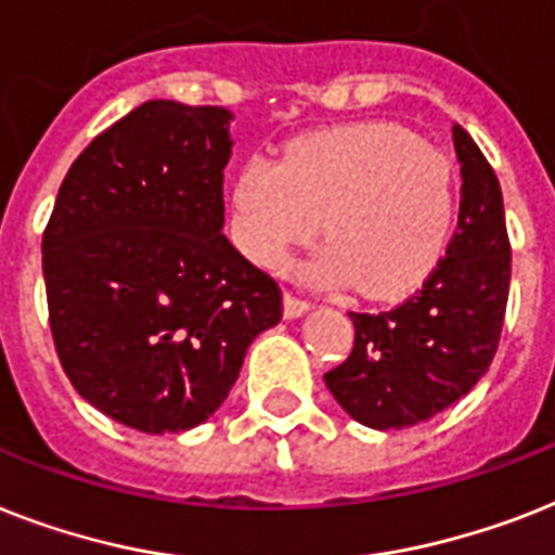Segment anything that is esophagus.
<instances>
[{
    "label": "esophagus",
    "instance_id": "34e87169",
    "mask_svg": "<svg viewBox=\"0 0 555 555\" xmlns=\"http://www.w3.org/2000/svg\"><path fill=\"white\" fill-rule=\"evenodd\" d=\"M310 310V301L293 296V293H285V319H299Z\"/></svg>",
    "mask_w": 555,
    "mask_h": 555
}]
</instances>
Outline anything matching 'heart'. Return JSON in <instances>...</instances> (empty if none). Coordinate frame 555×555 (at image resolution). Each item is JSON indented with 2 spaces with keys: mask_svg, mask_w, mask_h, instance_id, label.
Listing matches in <instances>:
<instances>
[{
  "mask_svg": "<svg viewBox=\"0 0 555 555\" xmlns=\"http://www.w3.org/2000/svg\"><path fill=\"white\" fill-rule=\"evenodd\" d=\"M324 219L331 245L305 268L313 282L371 299L416 291L448 250L456 193L448 159L396 125H350L247 159L231 191V236L262 268H285Z\"/></svg>",
  "mask_w": 555,
  "mask_h": 555,
  "instance_id": "1",
  "label": "heart"
}]
</instances>
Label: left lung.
<instances>
[{
	"label": "left lung",
	"instance_id": "left-lung-1",
	"mask_svg": "<svg viewBox=\"0 0 555 555\" xmlns=\"http://www.w3.org/2000/svg\"><path fill=\"white\" fill-rule=\"evenodd\" d=\"M453 147L462 205L448 256L399 308L350 313L353 350L324 373L341 410L373 430L418 425L459 402L499 348L511 291L502 188L462 125H453Z\"/></svg>",
	"mask_w": 555,
	"mask_h": 555
}]
</instances>
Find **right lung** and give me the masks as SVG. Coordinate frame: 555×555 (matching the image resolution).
Returning <instances> with one entry per match:
<instances>
[{"mask_svg": "<svg viewBox=\"0 0 555 555\" xmlns=\"http://www.w3.org/2000/svg\"><path fill=\"white\" fill-rule=\"evenodd\" d=\"M231 111L151 99L70 165L42 236L67 379L142 434L202 425L228 399L282 291L222 233Z\"/></svg>", "mask_w": 555, "mask_h": 555, "instance_id": "right-lung-1", "label": "right lung"}]
</instances>
